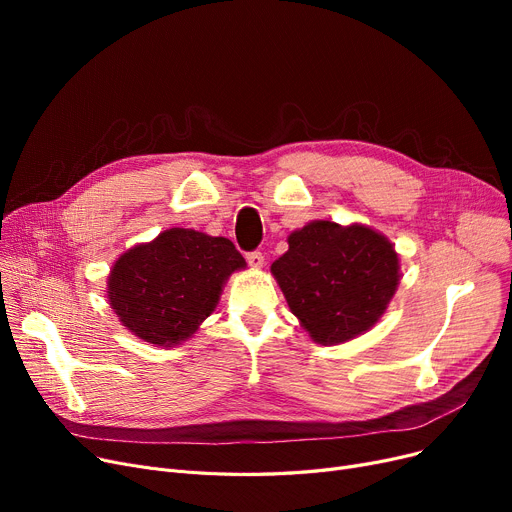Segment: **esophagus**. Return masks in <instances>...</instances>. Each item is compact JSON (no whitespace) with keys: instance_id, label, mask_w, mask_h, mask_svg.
Segmentation results:
<instances>
[{"instance_id":"esophagus-1","label":"esophagus","mask_w":512,"mask_h":512,"mask_svg":"<svg viewBox=\"0 0 512 512\" xmlns=\"http://www.w3.org/2000/svg\"><path fill=\"white\" fill-rule=\"evenodd\" d=\"M247 261H249L251 267H263L265 257H263V253H259V251H251V253H247Z\"/></svg>"}]
</instances>
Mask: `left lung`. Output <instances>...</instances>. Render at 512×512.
Here are the masks:
<instances>
[{
    "label": "left lung",
    "mask_w": 512,
    "mask_h": 512,
    "mask_svg": "<svg viewBox=\"0 0 512 512\" xmlns=\"http://www.w3.org/2000/svg\"><path fill=\"white\" fill-rule=\"evenodd\" d=\"M392 242L363 224L315 220L288 236L272 263L290 311L317 344H340L371 330L400 280Z\"/></svg>",
    "instance_id": "1"
}]
</instances>
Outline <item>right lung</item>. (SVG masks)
Here are the masks:
<instances>
[{
	"label": "right lung",
	"mask_w": 512,
	"mask_h": 512,
	"mask_svg": "<svg viewBox=\"0 0 512 512\" xmlns=\"http://www.w3.org/2000/svg\"><path fill=\"white\" fill-rule=\"evenodd\" d=\"M245 265L224 236L170 228L120 255L107 278V299L134 336L176 346L199 330L228 276Z\"/></svg>",
	"instance_id": "right-lung-1"
}]
</instances>
